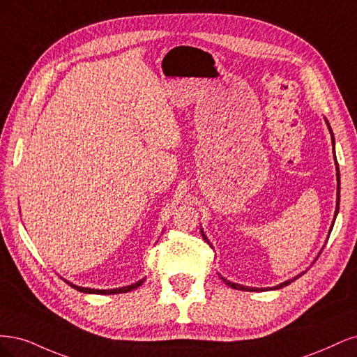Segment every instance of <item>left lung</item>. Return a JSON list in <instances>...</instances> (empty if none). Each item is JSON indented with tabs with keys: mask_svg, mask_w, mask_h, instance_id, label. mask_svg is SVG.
Listing matches in <instances>:
<instances>
[{
	"mask_svg": "<svg viewBox=\"0 0 357 357\" xmlns=\"http://www.w3.org/2000/svg\"><path fill=\"white\" fill-rule=\"evenodd\" d=\"M326 124H328V129H329V132H331V137H332V142L335 144V141H333V133H332V129H331V126H329V123H328V120H326ZM337 165V208H335V215H333V221H332V225H331V229H329V234H331V231H332V228H333V222H335V218H337V215H338V209H340V169H338V163H335ZM202 236H203V238L204 240H208V237L204 236V233H203V229H202ZM209 243V241H208ZM222 280H224V283L225 284H228L229 287H233V289H240V291H259L258 287H249V286H243V284H238V283H233V282H229V280H227L225 278H221ZM295 279H298V275L296 278H294V279H291V280H286V282H283V283H280V284H278V286H274V287H271V289H280V287H283V286H287L289 283H292Z\"/></svg>",
	"mask_w": 357,
	"mask_h": 357,
	"instance_id": "8db88e82",
	"label": "left lung"
}]
</instances>
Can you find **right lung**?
Instances as JSON below:
<instances>
[{
    "label": "right lung",
    "instance_id": "1",
    "mask_svg": "<svg viewBox=\"0 0 357 357\" xmlns=\"http://www.w3.org/2000/svg\"><path fill=\"white\" fill-rule=\"evenodd\" d=\"M63 279V278H62ZM65 280V279H63ZM68 284H70L71 287H74V289H77V291H79V292H84V294H98V295H114V294H124V292H130V291H133V289H136V287H139L144 282H145V279H141V280H137L136 283H132V284H129V286H123V287H116V289H91V287H83V286H77V284H74V283H71V282H68V280H65Z\"/></svg>",
    "mask_w": 357,
    "mask_h": 357
}]
</instances>
